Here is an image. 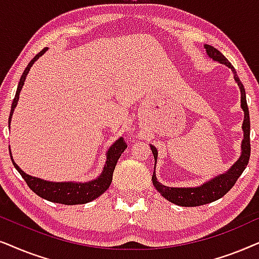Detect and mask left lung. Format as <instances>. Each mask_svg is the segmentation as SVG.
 I'll list each match as a JSON object with an SVG mask.
<instances>
[{
	"label": "left lung",
	"mask_w": 259,
	"mask_h": 259,
	"mask_svg": "<svg viewBox=\"0 0 259 259\" xmlns=\"http://www.w3.org/2000/svg\"><path fill=\"white\" fill-rule=\"evenodd\" d=\"M206 52L209 58L213 60L219 61L220 64L226 65L227 67L231 68L233 72L234 80L239 86L240 90V106H242L244 111V122H243V132H244V139L242 142V155L238 158V161L234 163L232 167L230 168L226 173L220 174L218 177L213 178L205 184H202L199 187H167L163 186L157 181L155 171L151 177L153 180L154 187L160 194L168 200V201L173 202L175 205L185 206V207H194V206H201L205 204H209V202L215 201L220 198H223L231 188L236 184L238 178L242 175L244 169L246 168L247 163L250 160V153H251V146H250V115H249V108H247L246 103V96H245V89L244 85L240 81L239 77L237 75V72L234 67L231 65L229 60L224 57L222 52H219L217 48L209 45H205ZM151 151H153L155 164H156L157 160V149L154 146H150ZM155 169V168H154Z\"/></svg>",
	"instance_id": "8db88e82"
}]
</instances>
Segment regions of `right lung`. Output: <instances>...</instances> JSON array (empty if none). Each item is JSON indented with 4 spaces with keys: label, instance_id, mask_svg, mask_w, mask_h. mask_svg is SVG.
I'll use <instances>...</instances> for the list:
<instances>
[{
    "label": "right lung",
    "instance_id": "add662e5",
    "mask_svg": "<svg viewBox=\"0 0 259 259\" xmlns=\"http://www.w3.org/2000/svg\"><path fill=\"white\" fill-rule=\"evenodd\" d=\"M48 48H44L42 51L39 52L35 57L33 58L32 60L29 61V64L27 65L26 70L23 71V73L20 78L19 85H17V90L15 94V98H14L12 109H10V116H9V126H10V120H12V116L14 112V109L16 108L17 102H19V96L20 92H21V89L23 84H25L26 77L28 74L30 67L33 66V64L39 59V58L45 52H46ZM125 141L123 140V137H120L116 141L115 143L112 144L111 147L109 148L108 153H106V161L105 165L103 168L102 174L99 175L97 179L95 180L89 181V182H51L42 180V179L30 177V175L26 174L21 168L17 165L13 160L12 151H10L9 148V154L10 158H12V162L14 167L16 168V170L21 174V177L25 179L26 184L28 185V187L32 189V191L40 196V198L46 199L48 201L52 202H58V204L63 205H80V204H86V202L92 201V200L97 199L99 195H102L106 189L110 187L112 181V174L113 170H115L116 163L120 157V155L126 148Z\"/></svg>",
    "mask_w": 259,
    "mask_h": 259
}]
</instances>
